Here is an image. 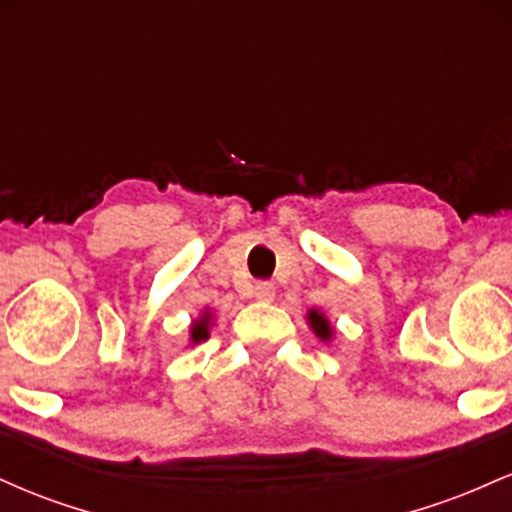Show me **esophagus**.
Returning <instances> with one entry per match:
<instances>
[{
  "label": "esophagus",
  "instance_id": "34e87169",
  "mask_svg": "<svg viewBox=\"0 0 512 512\" xmlns=\"http://www.w3.org/2000/svg\"><path fill=\"white\" fill-rule=\"evenodd\" d=\"M252 296H255L257 301H262V303L274 301V296H276L274 284H272V281H257V284H255V293H252Z\"/></svg>",
  "mask_w": 512,
  "mask_h": 512
}]
</instances>
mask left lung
Instances as JSON below:
<instances>
[{
    "label": "left lung",
    "mask_w": 512,
    "mask_h": 512,
    "mask_svg": "<svg viewBox=\"0 0 512 512\" xmlns=\"http://www.w3.org/2000/svg\"><path fill=\"white\" fill-rule=\"evenodd\" d=\"M308 320H310V327H313L317 337H322V339H330V337H332V327H330V322H327L325 317H322L320 313H317V310H310Z\"/></svg>",
    "instance_id": "left-lung-1"
}]
</instances>
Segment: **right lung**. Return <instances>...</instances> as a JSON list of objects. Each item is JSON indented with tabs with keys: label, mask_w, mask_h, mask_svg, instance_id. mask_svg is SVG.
Segmentation results:
<instances>
[{
	"label": "right lung",
	"mask_w": 512,
	"mask_h": 512,
	"mask_svg": "<svg viewBox=\"0 0 512 512\" xmlns=\"http://www.w3.org/2000/svg\"><path fill=\"white\" fill-rule=\"evenodd\" d=\"M209 337V315H204L202 320H197L195 325H192V342H204V339Z\"/></svg>",
	"instance_id": "1"
}]
</instances>
